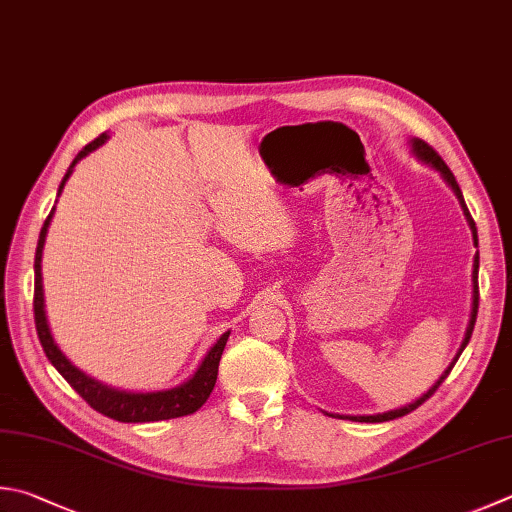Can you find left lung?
<instances>
[{
  "instance_id": "8db88e82",
  "label": "left lung",
  "mask_w": 512,
  "mask_h": 512,
  "mask_svg": "<svg viewBox=\"0 0 512 512\" xmlns=\"http://www.w3.org/2000/svg\"><path fill=\"white\" fill-rule=\"evenodd\" d=\"M410 144H412V153H414V156H417L419 160L426 162V165L435 167V169L441 173V176H443V180H446L448 185L452 187V191H455V194H457V198H459V202H461V207H464V214H466V218H468V225H470V229H472V240H475V245H477V227H475V220H472V216H470V211H468V207H466V200H464V194H461V189H459V185H457L455 176H452V171L448 169L446 162H443V158L439 156V153H437L435 149L430 147L428 142H423V140H419V138H412V140H410ZM477 276H479V252H477V256H475V265H472V312H470L468 330H466L464 341H461V347H459L457 356H455V359H452V363L448 365V370L439 376V381H437L435 385H432V388H430L426 394H423V397H419L417 401L408 403V406H403V408H399V410L383 412V414H368V417H350L352 421H365V423H381V421H392V419H397V417H403V414H408V412H412V410H417L423 401H428V399L432 397V394L437 392L439 385H441L443 381H446V376L450 374V370L455 368L457 359H459L461 352H464V347H466V345H468V341H470L472 330H475L477 310H479V283H477Z\"/></svg>"
}]
</instances>
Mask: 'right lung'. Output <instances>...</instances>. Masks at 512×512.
I'll return each mask as SVG.
<instances>
[{
  "label": "right lung",
  "instance_id": "right-lung-1",
  "mask_svg": "<svg viewBox=\"0 0 512 512\" xmlns=\"http://www.w3.org/2000/svg\"><path fill=\"white\" fill-rule=\"evenodd\" d=\"M106 133L95 138L93 142L86 144V147L77 153L75 160L71 162L69 171L60 185V191L57 196L62 194V189L66 185V180L73 173V167L80 162L84 156H89L91 151L106 142ZM53 211L48 214L44 220V227L40 231V240H37V249H35V298H33V310H35V327H37V336H40V343L44 347V352L48 356V361L55 365V370L60 372L66 381H69L71 388L80 394V397L89 403L93 410L102 412L104 417L122 421V423H144V421H165V419H176V417H187V414H194L198 408H202V403L209 399L211 390H214L216 379H218V363L220 356H223V350L229 339V332H225L216 345L207 352L205 359L198 365V370L194 372L189 381L182 385H176L171 390H160V392H124V390H115L104 385L100 381L86 376L82 370H77L75 365L66 359L62 354L60 347H57L51 330H48V321H46V310H44V287H42V252H44V243H46V231L48 225H51Z\"/></svg>",
  "mask_w": 512,
  "mask_h": 512
}]
</instances>
